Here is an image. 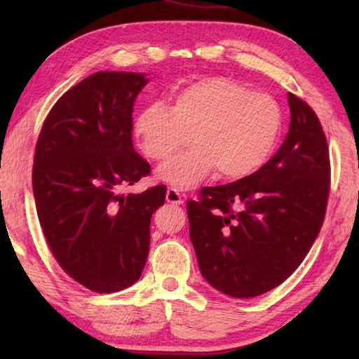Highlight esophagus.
<instances>
[{
  "label": "esophagus",
  "mask_w": 359,
  "mask_h": 359,
  "mask_svg": "<svg viewBox=\"0 0 359 359\" xmlns=\"http://www.w3.org/2000/svg\"><path fill=\"white\" fill-rule=\"evenodd\" d=\"M166 202L172 205H182L184 203V197H182V194L175 188H168Z\"/></svg>",
  "instance_id": "esophagus-1"
}]
</instances>
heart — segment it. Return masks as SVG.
<instances>
[{"mask_svg": "<svg viewBox=\"0 0 359 359\" xmlns=\"http://www.w3.org/2000/svg\"><path fill=\"white\" fill-rule=\"evenodd\" d=\"M284 123L279 103L225 77H210L175 90L168 108L151 104L133 125L140 151L163 162L187 142L193 148L157 170L175 189L199 185L217 170L224 179H242L259 170L276 148Z\"/></svg>", "mask_w": 359, "mask_h": 359, "instance_id": "obj_1", "label": "heart"}]
</instances>
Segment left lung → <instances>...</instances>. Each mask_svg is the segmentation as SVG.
Here are the masks:
<instances>
[{
    "mask_svg": "<svg viewBox=\"0 0 359 359\" xmlns=\"http://www.w3.org/2000/svg\"><path fill=\"white\" fill-rule=\"evenodd\" d=\"M284 143L262 168L188 201L189 239L202 276L231 297L282 284L321 230L330 189L329 148L315 111L290 94Z\"/></svg>",
    "mask_w": 359,
    "mask_h": 359,
    "instance_id": "obj_1",
    "label": "left lung"
}]
</instances>
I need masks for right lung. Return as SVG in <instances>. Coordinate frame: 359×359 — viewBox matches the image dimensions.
Masks as SVG:
<instances>
[{
	"mask_svg": "<svg viewBox=\"0 0 359 359\" xmlns=\"http://www.w3.org/2000/svg\"><path fill=\"white\" fill-rule=\"evenodd\" d=\"M147 83V74L89 75L53 104L35 147L32 188L44 238L60 266L97 293L139 280L151 217L165 203V185L120 193L151 172L131 135Z\"/></svg>",
	"mask_w": 359,
	"mask_h": 359,
	"instance_id": "add662e5",
	"label": "right lung"
}]
</instances>
